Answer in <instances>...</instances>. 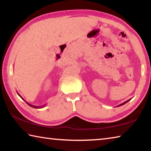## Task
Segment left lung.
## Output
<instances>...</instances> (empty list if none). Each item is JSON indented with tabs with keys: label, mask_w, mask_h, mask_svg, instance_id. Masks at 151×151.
<instances>
[{
	"label": "left lung",
	"mask_w": 151,
	"mask_h": 151,
	"mask_svg": "<svg viewBox=\"0 0 151 151\" xmlns=\"http://www.w3.org/2000/svg\"><path fill=\"white\" fill-rule=\"evenodd\" d=\"M130 100H131V99H129V100H128V101H125V102H124V103H122V104H119V105H118V106H122V105H123V104H126L127 103V102H129Z\"/></svg>",
	"instance_id": "1"
}]
</instances>
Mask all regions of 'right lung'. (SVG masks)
I'll list each match as a JSON object with an SVG mask.
<instances>
[{"label":"right lung","instance_id":"1","mask_svg":"<svg viewBox=\"0 0 151 151\" xmlns=\"http://www.w3.org/2000/svg\"><path fill=\"white\" fill-rule=\"evenodd\" d=\"M17 94H18V95H19L20 97V98H21L22 99V100H23V101H24L25 102H26V103L28 104V105H29L30 106H31V107H33V108H36V109H41V108H43V107H44V106H46V104H44V105H42V106H35V105H32V104H30V103H27V102L26 101H25L24 100V99H23V98H22V97L21 96H20V94H19V93H18V92H17Z\"/></svg>","mask_w":151,"mask_h":151}]
</instances>
